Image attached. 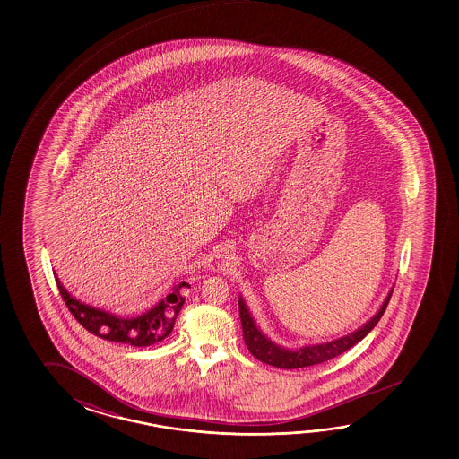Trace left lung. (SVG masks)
<instances>
[{
	"mask_svg": "<svg viewBox=\"0 0 459 459\" xmlns=\"http://www.w3.org/2000/svg\"><path fill=\"white\" fill-rule=\"evenodd\" d=\"M393 288L388 292L386 299L384 300L382 307L378 308L374 317L366 322L364 325L354 330L352 333L344 334L342 338H336L333 342H320V344H308L302 346L299 350H290L278 346L276 342H272L265 333H262L255 320L250 316L249 308L246 302L239 296V316H241L242 336L244 342L250 351V354L268 366L278 367V368H300V367L316 366L322 364L330 359L336 358L342 354L344 351L352 348L356 342L364 340L367 334L372 332V328L378 324V320L384 316L385 308L392 298Z\"/></svg>",
	"mask_w": 459,
	"mask_h": 459,
	"instance_id": "1",
	"label": "left lung"
}]
</instances>
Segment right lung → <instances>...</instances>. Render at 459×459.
I'll return each instance as SVG.
<instances>
[{"label":"right lung","mask_w":459,"mask_h":459,"mask_svg":"<svg viewBox=\"0 0 459 459\" xmlns=\"http://www.w3.org/2000/svg\"><path fill=\"white\" fill-rule=\"evenodd\" d=\"M59 294L66 302L69 312L74 316L75 320L91 333L108 340V342H125L131 346H152L155 342H163L169 336L175 320L183 307L184 296L181 290L189 284H175L171 292L165 299L160 300L157 306L151 310L143 312L137 317H119L103 308L92 307L82 300L75 299L73 294L67 292L66 288L61 284L58 276L55 273Z\"/></svg>","instance_id":"right-lung-1"}]
</instances>
